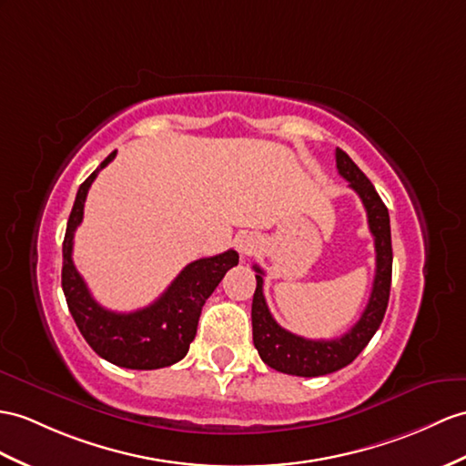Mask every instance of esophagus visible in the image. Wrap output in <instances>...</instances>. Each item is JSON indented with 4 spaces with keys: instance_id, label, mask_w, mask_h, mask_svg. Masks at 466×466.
I'll return each instance as SVG.
<instances>
[{
    "instance_id": "obj_1",
    "label": "esophagus",
    "mask_w": 466,
    "mask_h": 466,
    "mask_svg": "<svg viewBox=\"0 0 466 466\" xmlns=\"http://www.w3.org/2000/svg\"><path fill=\"white\" fill-rule=\"evenodd\" d=\"M235 247L241 255H251L258 247V239L253 233H239L235 239Z\"/></svg>"
}]
</instances>
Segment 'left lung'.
<instances>
[{"label": "left lung", "instance_id": "obj_1", "mask_svg": "<svg viewBox=\"0 0 466 466\" xmlns=\"http://www.w3.org/2000/svg\"><path fill=\"white\" fill-rule=\"evenodd\" d=\"M336 167L339 176L348 179L350 187L356 191L366 208L368 225L373 235V243H376V279H373L366 310L361 312V319L344 336L334 339H309L285 330L272 319L263 294L265 272L257 265L253 267L257 270V289L251 309L253 344L260 360L268 368L290 373V376H326V373L338 371L351 364L360 351L368 346L373 334L378 332L390 302L393 253L388 208L383 206L381 198L366 174L339 147H336Z\"/></svg>", "mask_w": 466, "mask_h": 466}]
</instances>
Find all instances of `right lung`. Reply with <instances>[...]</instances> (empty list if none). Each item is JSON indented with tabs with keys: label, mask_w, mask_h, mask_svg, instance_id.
<instances>
[{
	"label": "right lung",
	"mask_w": 466,
	"mask_h": 466,
	"mask_svg": "<svg viewBox=\"0 0 466 466\" xmlns=\"http://www.w3.org/2000/svg\"><path fill=\"white\" fill-rule=\"evenodd\" d=\"M112 152L76 191L63 241L61 285L66 304L83 338L100 358L128 370L172 366L194 342L203 304L218 289L225 272L239 263L233 248L215 257L198 258L174 279L160 299L134 312H112L100 306L73 263V237L83 221L85 199L102 167L115 160Z\"/></svg>",
	"instance_id": "obj_1"
}]
</instances>
